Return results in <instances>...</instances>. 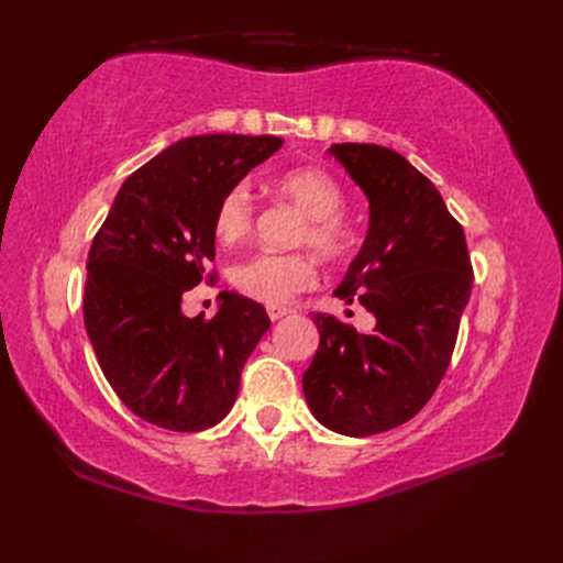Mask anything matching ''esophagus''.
<instances>
[{
    "instance_id": "34e87169",
    "label": "esophagus",
    "mask_w": 563,
    "mask_h": 563,
    "mask_svg": "<svg viewBox=\"0 0 563 563\" xmlns=\"http://www.w3.org/2000/svg\"><path fill=\"white\" fill-rule=\"evenodd\" d=\"M267 314H269V319H272V321H279V319H284V317L291 314V310H288V308H279V305H269V308H267Z\"/></svg>"
}]
</instances>
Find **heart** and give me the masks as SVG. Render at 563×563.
Listing matches in <instances>:
<instances>
[{
  "label": "heart",
  "mask_w": 563,
  "mask_h": 563,
  "mask_svg": "<svg viewBox=\"0 0 563 563\" xmlns=\"http://www.w3.org/2000/svg\"><path fill=\"white\" fill-rule=\"evenodd\" d=\"M272 190L305 216L296 242L308 244L319 258L340 261L354 249V230L340 216L345 192L323 168L302 166L279 174ZM255 207L246 183H236L220 197L213 213L216 240L223 246L242 244L253 230ZM317 269L305 253H258L234 265L232 284L242 296L265 305H284L314 286Z\"/></svg>",
  "instance_id": "obj_1"
}]
</instances>
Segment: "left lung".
<instances>
[{
    "instance_id": "left-lung-1",
    "label": "left lung",
    "mask_w": 563,
    "mask_h": 563,
    "mask_svg": "<svg viewBox=\"0 0 563 563\" xmlns=\"http://www.w3.org/2000/svg\"><path fill=\"white\" fill-rule=\"evenodd\" d=\"M329 152L371 209L364 246L333 296L362 302L376 327L360 333L314 312L319 347L302 391L323 428L371 437L411 420L434 395L474 275L463 225L406 157L368 143H335Z\"/></svg>"
}]
</instances>
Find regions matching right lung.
Returning <instances> with one entry per match:
<instances>
[{"instance_id": "right-lung-1", "label": "right lung", "mask_w": 563, "mask_h": 563, "mask_svg": "<svg viewBox=\"0 0 563 563\" xmlns=\"http://www.w3.org/2000/svg\"><path fill=\"white\" fill-rule=\"evenodd\" d=\"M282 145L275 135L183 139L124 180L93 236L84 327L117 397L157 428L201 432L223 420L269 329L263 305L244 296L223 291L209 321L185 317L180 302L216 258L220 197Z\"/></svg>"}]
</instances>
